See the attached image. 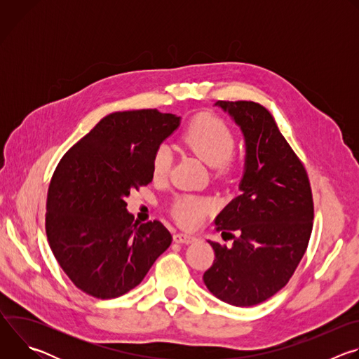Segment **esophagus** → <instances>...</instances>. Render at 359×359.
Listing matches in <instances>:
<instances>
[{
  "label": "esophagus",
  "instance_id": "obj_1",
  "mask_svg": "<svg viewBox=\"0 0 359 359\" xmlns=\"http://www.w3.org/2000/svg\"><path fill=\"white\" fill-rule=\"evenodd\" d=\"M173 240L175 243H180V244H190L196 240V237L190 236V234H186V233H177L173 236Z\"/></svg>",
  "mask_w": 359,
  "mask_h": 359
}]
</instances>
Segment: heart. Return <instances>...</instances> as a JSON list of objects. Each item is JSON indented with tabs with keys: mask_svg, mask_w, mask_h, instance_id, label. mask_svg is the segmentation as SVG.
I'll return each mask as SVG.
<instances>
[{
	"mask_svg": "<svg viewBox=\"0 0 359 359\" xmlns=\"http://www.w3.org/2000/svg\"><path fill=\"white\" fill-rule=\"evenodd\" d=\"M183 143L201 159L215 169H224L234 151L236 137L233 130L222 119L212 115H198L183 133ZM173 161L170 146L161 144L151 156V176L155 180L168 177ZM213 206L209 198L180 196L172 206L173 217L184 227L197 226Z\"/></svg>",
	"mask_w": 359,
	"mask_h": 359,
	"instance_id": "obj_1",
	"label": "heart"
}]
</instances>
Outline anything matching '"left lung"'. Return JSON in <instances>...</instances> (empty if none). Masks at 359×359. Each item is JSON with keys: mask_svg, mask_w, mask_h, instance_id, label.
<instances>
[{"mask_svg": "<svg viewBox=\"0 0 359 359\" xmlns=\"http://www.w3.org/2000/svg\"><path fill=\"white\" fill-rule=\"evenodd\" d=\"M215 107L240 128L245 158L240 193L215 220L217 230L238 236L230 247L209 241L216 257L203 281L219 299L251 306L278 292L299 264L313 230V194L301 161L264 107L247 100Z\"/></svg>", "mask_w": 359, "mask_h": 359, "instance_id": "1", "label": "left lung"}]
</instances>
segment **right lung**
<instances>
[{
	"instance_id": "add662e5",
	"label": "right lung",
	"mask_w": 359,
	"mask_h": 359,
	"mask_svg": "<svg viewBox=\"0 0 359 359\" xmlns=\"http://www.w3.org/2000/svg\"><path fill=\"white\" fill-rule=\"evenodd\" d=\"M180 119L156 109L107 115L58 163L48 189L46 237L83 292L102 299L126 294L169 248V230L158 220L135 222L126 197L151 182L153 153Z\"/></svg>"
}]
</instances>
